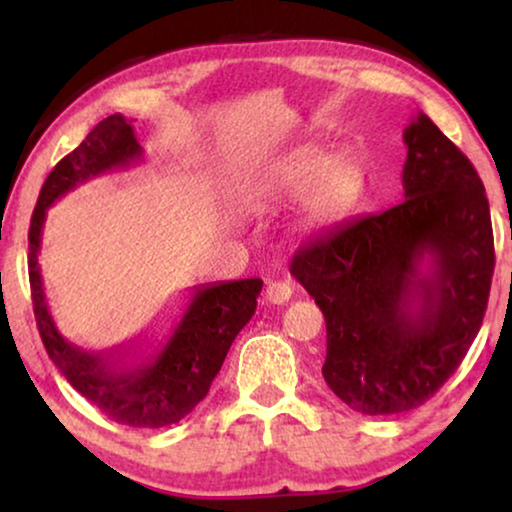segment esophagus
I'll return each instance as SVG.
<instances>
[{
    "instance_id": "34e87169",
    "label": "esophagus",
    "mask_w": 512,
    "mask_h": 512,
    "mask_svg": "<svg viewBox=\"0 0 512 512\" xmlns=\"http://www.w3.org/2000/svg\"><path fill=\"white\" fill-rule=\"evenodd\" d=\"M291 298V286L286 282H272L265 289V300L272 305H284Z\"/></svg>"
}]
</instances>
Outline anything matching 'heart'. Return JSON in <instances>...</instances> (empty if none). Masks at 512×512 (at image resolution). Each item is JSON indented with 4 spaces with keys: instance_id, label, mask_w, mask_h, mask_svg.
<instances>
[{
    "instance_id": "heart-1",
    "label": "heart",
    "mask_w": 512,
    "mask_h": 512,
    "mask_svg": "<svg viewBox=\"0 0 512 512\" xmlns=\"http://www.w3.org/2000/svg\"><path fill=\"white\" fill-rule=\"evenodd\" d=\"M363 191V167L352 156L312 153L265 174L258 193L265 198H303V223L321 230L349 214Z\"/></svg>"
}]
</instances>
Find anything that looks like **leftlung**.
Here are the masks:
<instances>
[{
	"instance_id": "obj_1",
	"label": "left lung",
	"mask_w": 512,
	"mask_h": 512,
	"mask_svg": "<svg viewBox=\"0 0 512 512\" xmlns=\"http://www.w3.org/2000/svg\"><path fill=\"white\" fill-rule=\"evenodd\" d=\"M401 205L342 223L293 256L326 319L321 373L361 415L419 408L480 331L494 275L485 186L429 116L403 130Z\"/></svg>"
}]
</instances>
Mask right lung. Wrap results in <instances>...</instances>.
<instances>
[{
  "label": "right lung",
  "instance_id": "obj_1",
  "mask_svg": "<svg viewBox=\"0 0 512 512\" xmlns=\"http://www.w3.org/2000/svg\"><path fill=\"white\" fill-rule=\"evenodd\" d=\"M142 156L144 149L128 118L114 114L97 123L41 186L30 223L27 270L39 335L65 380L114 422L160 429L177 424L207 396L237 333L254 317L263 279L193 286L167 340L149 354H142L139 335L104 352H86L58 331L39 265L48 207L88 179L128 167Z\"/></svg>",
  "mask_w": 512,
  "mask_h": 512
}]
</instances>
